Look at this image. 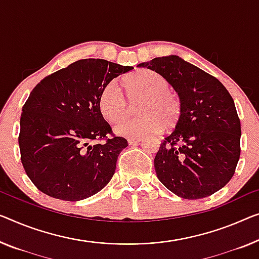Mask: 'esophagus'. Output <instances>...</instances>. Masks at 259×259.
I'll use <instances>...</instances> for the list:
<instances>
[{"label":"esophagus","mask_w":259,"mask_h":259,"mask_svg":"<svg viewBox=\"0 0 259 259\" xmlns=\"http://www.w3.org/2000/svg\"><path fill=\"white\" fill-rule=\"evenodd\" d=\"M143 141V137H131V138H128V143L130 145L133 144H137V143H140Z\"/></svg>","instance_id":"obj_1"}]
</instances>
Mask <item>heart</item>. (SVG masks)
I'll use <instances>...</instances> for the list:
<instances>
[{"mask_svg": "<svg viewBox=\"0 0 259 259\" xmlns=\"http://www.w3.org/2000/svg\"><path fill=\"white\" fill-rule=\"evenodd\" d=\"M130 101L143 99L141 116L121 118L128 111V101L115 81L102 88L99 96V109L108 122H116L115 133L125 137H140L161 128L173 129L181 118V103L169 90L168 81L150 71H138L123 79Z\"/></svg>", "mask_w": 259, "mask_h": 259, "instance_id": "heart-1", "label": "heart"}]
</instances>
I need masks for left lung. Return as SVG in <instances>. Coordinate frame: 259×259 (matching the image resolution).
I'll return each instance as SVG.
<instances>
[{"label":"left lung","mask_w":259,"mask_h":259,"mask_svg":"<svg viewBox=\"0 0 259 259\" xmlns=\"http://www.w3.org/2000/svg\"><path fill=\"white\" fill-rule=\"evenodd\" d=\"M178 93L181 118L154 157L158 179L183 199H202L233 178L241 154V122L227 88L178 56L142 63Z\"/></svg>","instance_id":"1"}]
</instances>
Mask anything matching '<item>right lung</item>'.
Segmentation results:
<instances>
[{
	"instance_id": "1",
	"label": "right lung",
	"mask_w": 259,
	"mask_h": 259,
	"mask_svg": "<svg viewBox=\"0 0 259 259\" xmlns=\"http://www.w3.org/2000/svg\"><path fill=\"white\" fill-rule=\"evenodd\" d=\"M133 66L81 59L37 83L22 109L18 136L26 175L40 192L65 201L96 194L113 178L128 146L99 109L102 88ZM94 140H105L93 145Z\"/></svg>"
}]
</instances>
